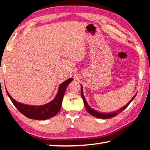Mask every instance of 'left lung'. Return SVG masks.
Segmentation results:
<instances>
[{"label": "left lung", "instance_id": "obj_1", "mask_svg": "<svg viewBox=\"0 0 150 150\" xmlns=\"http://www.w3.org/2000/svg\"><path fill=\"white\" fill-rule=\"evenodd\" d=\"M81 95H82V99H83L84 101V106L86 108V110L88 111V112L90 113V115H91L92 116H93L95 117H97L98 118V119H109V118H111V117H115L117 116L118 114L120 113V112H122V111H124V110L126 109V108L129 106V104L132 103V100L134 99V98L135 97L137 93L134 95V96L133 97V98H132L131 100H130L128 104H126L125 106L120 108L119 110H117L116 111H114V112L112 113H101V112H98L97 110H94L93 108H91L87 103V101L86 100V98L84 97V95L83 93V89H82V85L81 84Z\"/></svg>", "mask_w": 150, "mask_h": 150}]
</instances>
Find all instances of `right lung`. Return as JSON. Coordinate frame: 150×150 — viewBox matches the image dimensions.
Here are the masks:
<instances>
[{
	"mask_svg": "<svg viewBox=\"0 0 150 150\" xmlns=\"http://www.w3.org/2000/svg\"><path fill=\"white\" fill-rule=\"evenodd\" d=\"M72 81L73 79L69 78L60 84L55 97L50 103L44 105H40V106H33V105H28L18 103L11 97L6 89V90L13 104L22 114L31 119L43 120L52 118L59 113L61 108L63 97L66 88Z\"/></svg>",
	"mask_w": 150,
	"mask_h": 150,
	"instance_id": "right-lung-1",
	"label": "right lung"
}]
</instances>
